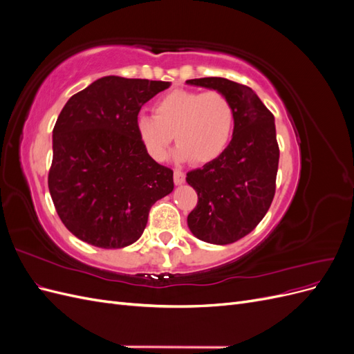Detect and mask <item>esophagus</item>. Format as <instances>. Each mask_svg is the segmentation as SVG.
Segmentation results:
<instances>
[{
	"label": "esophagus",
	"instance_id": "34e87169",
	"mask_svg": "<svg viewBox=\"0 0 354 354\" xmlns=\"http://www.w3.org/2000/svg\"><path fill=\"white\" fill-rule=\"evenodd\" d=\"M174 183H176L177 186L185 183V173H183V171L174 169Z\"/></svg>",
	"mask_w": 354,
	"mask_h": 354
}]
</instances>
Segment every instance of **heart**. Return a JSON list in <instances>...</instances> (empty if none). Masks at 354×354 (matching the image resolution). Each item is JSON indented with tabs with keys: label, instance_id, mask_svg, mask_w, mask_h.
<instances>
[{
	"label": "heart",
	"instance_id": "b5f03b06",
	"mask_svg": "<svg viewBox=\"0 0 354 354\" xmlns=\"http://www.w3.org/2000/svg\"><path fill=\"white\" fill-rule=\"evenodd\" d=\"M233 124L234 111L227 95L216 90H176L155 103L153 116L137 118L136 131L156 160L165 159L168 146L176 138L177 160L207 164L227 147Z\"/></svg>",
	"mask_w": 354,
	"mask_h": 354
}]
</instances>
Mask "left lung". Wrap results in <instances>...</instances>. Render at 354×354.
I'll list each match as a JSON object with an SVG mask.
<instances>
[{"label": "left lung", "mask_w": 354, "mask_h": 354, "mask_svg": "<svg viewBox=\"0 0 354 354\" xmlns=\"http://www.w3.org/2000/svg\"><path fill=\"white\" fill-rule=\"evenodd\" d=\"M186 82L227 95L234 111L229 146L187 173L186 181L198 194L187 226L203 242L233 243L252 232L272 205L279 165L274 116L246 85L217 77Z\"/></svg>", "instance_id": "left-lung-1"}]
</instances>
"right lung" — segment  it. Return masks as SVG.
Returning a JSON list of instances; mask_svg holds the SVG:
<instances>
[{"instance_id":"right-lung-1","label":"right lung","mask_w":354,"mask_h":354,"mask_svg":"<svg viewBox=\"0 0 354 354\" xmlns=\"http://www.w3.org/2000/svg\"><path fill=\"white\" fill-rule=\"evenodd\" d=\"M171 82L103 77L73 94L53 128L48 189L66 229L99 248L134 243L153 203L174 189L173 169L136 131L142 106Z\"/></svg>"}]
</instances>
